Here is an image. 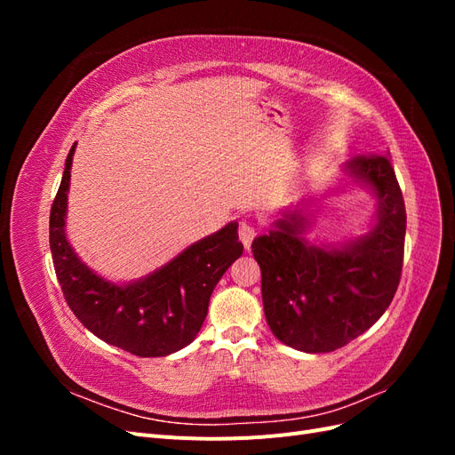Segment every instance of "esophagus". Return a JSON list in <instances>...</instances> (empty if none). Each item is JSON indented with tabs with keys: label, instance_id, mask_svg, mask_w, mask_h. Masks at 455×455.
<instances>
[{
	"label": "esophagus",
	"instance_id": "esophagus-1",
	"mask_svg": "<svg viewBox=\"0 0 455 455\" xmlns=\"http://www.w3.org/2000/svg\"><path fill=\"white\" fill-rule=\"evenodd\" d=\"M254 237H256V228L251 222H246V220H243V222L239 224V239L244 244L246 251L251 249Z\"/></svg>",
	"mask_w": 455,
	"mask_h": 455
}]
</instances>
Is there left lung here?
Returning a JSON list of instances; mask_svg holds the SVG:
<instances>
[{"instance_id":"1","label":"left lung","mask_w":455,"mask_h":455,"mask_svg":"<svg viewBox=\"0 0 455 455\" xmlns=\"http://www.w3.org/2000/svg\"><path fill=\"white\" fill-rule=\"evenodd\" d=\"M355 184L378 199L370 231L338 244L304 235L309 214L283 211L267 235L252 241L261 269V299L273 336L304 353H330L374 324L401 281L406 209L387 156H359L343 164Z\"/></svg>"}]
</instances>
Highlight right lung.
I'll use <instances>...</instances> for the list:
<instances>
[{
	"mask_svg": "<svg viewBox=\"0 0 455 455\" xmlns=\"http://www.w3.org/2000/svg\"><path fill=\"white\" fill-rule=\"evenodd\" d=\"M76 144L66 157L59 194L51 206L49 243L54 271L68 306L102 341L136 356H167L196 339L211 294L243 254L237 222L189 244L169 264L131 283L94 273L66 237L68 189Z\"/></svg>",
	"mask_w": 455,
	"mask_h": 455,
	"instance_id": "1",
	"label": "right lung"
}]
</instances>
